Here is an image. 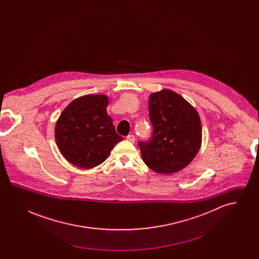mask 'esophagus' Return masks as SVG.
<instances>
[{"mask_svg": "<svg viewBox=\"0 0 259 259\" xmlns=\"http://www.w3.org/2000/svg\"><path fill=\"white\" fill-rule=\"evenodd\" d=\"M126 139H127L129 142H131V143H134L136 140L135 136L132 135V134L127 136V137H126Z\"/></svg>", "mask_w": 259, "mask_h": 259, "instance_id": "1", "label": "esophagus"}]
</instances>
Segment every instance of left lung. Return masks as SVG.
Masks as SVG:
<instances>
[{
	"instance_id": "obj_1",
	"label": "left lung",
	"mask_w": 259,
	"mask_h": 259,
	"mask_svg": "<svg viewBox=\"0 0 259 259\" xmlns=\"http://www.w3.org/2000/svg\"><path fill=\"white\" fill-rule=\"evenodd\" d=\"M152 134L138 143L148 167L159 174L178 172L186 167L201 146L202 128L196 110L172 90L150 94L148 102Z\"/></svg>"
}]
</instances>
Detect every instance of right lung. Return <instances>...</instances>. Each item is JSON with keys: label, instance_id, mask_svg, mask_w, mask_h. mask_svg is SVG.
Here are the masks:
<instances>
[{"label": "right lung", "instance_id": "right-lung-1", "mask_svg": "<svg viewBox=\"0 0 259 259\" xmlns=\"http://www.w3.org/2000/svg\"><path fill=\"white\" fill-rule=\"evenodd\" d=\"M106 95H87L74 100L55 126V140L64 157L82 169L103 163L113 147L123 140L107 113Z\"/></svg>", "mask_w": 259, "mask_h": 259}]
</instances>
